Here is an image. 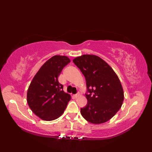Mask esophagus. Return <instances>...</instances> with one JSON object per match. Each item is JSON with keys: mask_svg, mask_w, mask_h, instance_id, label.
<instances>
[{"mask_svg": "<svg viewBox=\"0 0 152 152\" xmlns=\"http://www.w3.org/2000/svg\"><path fill=\"white\" fill-rule=\"evenodd\" d=\"M80 96V93H77V94H76V95H74V96L75 98H77V97H78V96Z\"/></svg>", "mask_w": 152, "mask_h": 152, "instance_id": "obj_1", "label": "esophagus"}]
</instances>
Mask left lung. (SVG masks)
Instances as JSON below:
<instances>
[{
    "mask_svg": "<svg viewBox=\"0 0 152 152\" xmlns=\"http://www.w3.org/2000/svg\"><path fill=\"white\" fill-rule=\"evenodd\" d=\"M73 62L85 76L88 89V103L80 110L82 115L91 124L108 121L120 109L124 99L117 74L108 63L94 55H83Z\"/></svg>",
    "mask_w": 152,
    "mask_h": 152,
    "instance_id": "obj_1",
    "label": "left lung"
}]
</instances>
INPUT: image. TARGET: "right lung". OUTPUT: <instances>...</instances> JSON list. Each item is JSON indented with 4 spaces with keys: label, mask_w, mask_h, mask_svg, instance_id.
<instances>
[{
    "label": "right lung",
    "mask_w": 152,
    "mask_h": 152,
    "mask_svg": "<svg viewBox=\"0 0 152 152\" xmlns=\"http://www.w3.org/2000/svg\"><path fill=\"white\" fill-rule=\"evenodd\" d=\"M70 62L66 56H53L41 66L28 87V106L43 120L60 117L70 100V95L64 92L63 86L58 81L61 71Z\"/></svg>",
    "instance_id": "right-lung-1"
}]
</instances>
